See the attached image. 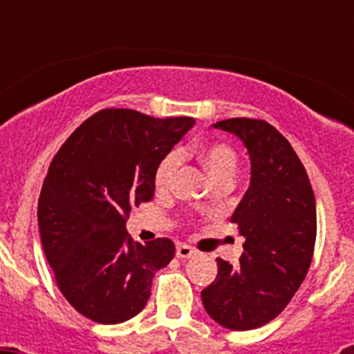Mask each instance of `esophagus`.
<instances>
[{"mask_svg": "<svg viewBox=\"0 0 354 354\" xmlns=\"http://www.w3.org/2000/svg\"><path fill=\"white\" fill-rule=\"evenodd\" d=\"M195 250L192 248L190 245H185V243H180L176 246V257L178 259H190L192 255H195Z\"/></svg>", "mask_w": 354, "mask_h": 354, "instance_id": "34e87169", "label": "esophagus"}]
</instances>
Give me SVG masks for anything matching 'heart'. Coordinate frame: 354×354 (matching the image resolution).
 <instances>
[{
  "label": "heart",
  "instance_id": "1",
  "mask_svg": "<svg viewBox=\"0 0 354 354\" xmlns=\"http://www.w3.org/2000/svg\"><path fill=\"white\" fill-rule=\"evenodd\" d=\"M194 154L197 156L209 176L214 181L233 180L234 173L238 169V156L234 149L226 142L219 140H205L200 142L194 147ZM180 154L176 151L167 152L159 160L154 173V185L159 192H167L174 183L178 167H180Z\"/></svg>",
  "mask_w": 354,
  "mask_h": 354
}]
</instances>
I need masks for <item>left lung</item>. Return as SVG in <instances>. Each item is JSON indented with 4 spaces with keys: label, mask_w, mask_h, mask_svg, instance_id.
<instances>
[{
    "label": "left lung",
    "mask_w": 354,
    "mask_h": 354,
    "mask_svg": "<svg viewBox=\"0 0 354 354\" xmlns=\"http://www.w3.org/2000/svg\"><path fill=\"white\" fill-rule=\"evenodd\" d=\"M248 149L252 180L231 216L245 243L240 262L217 259V277L202 291L205 312L231 330L276 319L301 286L317 238L315 195L291 144L267 121L231 118L214 124Z\"/></svg>",
    "instance_id": "1"
}]
</instances>
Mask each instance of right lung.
I'll return each mask as SVG.
<instances>
[{"instance_id":"1","label":"right lung","mask_w":354,"mask_h":354,"mask_svg":"<svg viewBox=\"0 0 354 354\" xmlns=\"http://www.w3.org/2000/svg\"><path fill=\"white\" fill-rule=\"evenodd\" d=\"M194 118H154L101 109L53 157L37 205L46 259L66 301L97 324H121L144 310L152 277L174 257L169 238L135 243L131 207L154 197V173Z\"/></svg>"}]
</instances>
